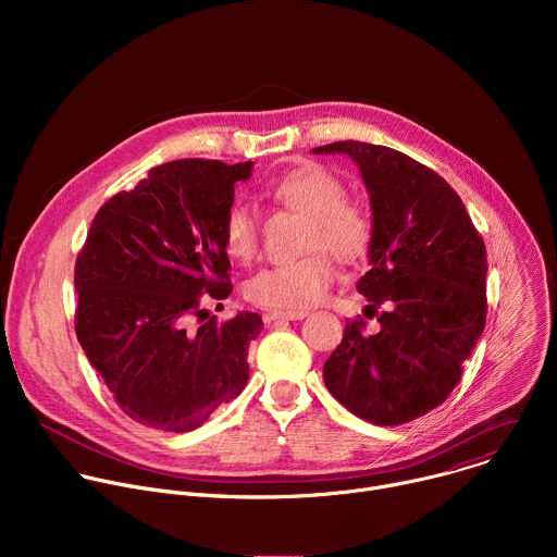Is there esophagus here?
<instances>
[{
    "label": "esophagus",
    "mask_w": 557,
    "mask_h": 557,
    "mask_svg": "<svg viewBox=\"0 0 557 557\" xmlns=\"http://www.w3.org/2000/svg\"><path fill=\"white\" fill-rule=\"evenodd\" d=\"M308 314V310H299V312H290V310H271L269 312V320H286V322H297V320H304V317Z\"/></svg>",
    "instance_id": "34e87169"
}]
</instances>
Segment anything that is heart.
Segmentation results:
<instances>
[{
  "label": "heart",
  "mask_w": 557,
  "mask_h": 557,
  "mask_svg": "<svg viewBox=\"0 0 557 557\" xmlns=\"http://www.w3.org/2000/svg\"><path fill=\"white\" fill-rule=\"evenodd\" d=\"M346 183L322 165H301L280 176L269 194L282 207L304 213L299 249L304 256L262 269L247 282V297L271 310H308L320 304L337 275L332 251L342 262L361 260L372 245L370 211L346 198ZM224 247L237 262L260 253V215L247 202H233L222 224Z\"/></svg>",
  "instance_id": "b5f03b06"
}]
</instances>
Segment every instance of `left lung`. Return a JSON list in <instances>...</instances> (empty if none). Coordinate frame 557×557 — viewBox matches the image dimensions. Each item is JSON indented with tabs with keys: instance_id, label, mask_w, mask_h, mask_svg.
Segmentation results:
<instances>
[{
	"instance_id": "8db88e82",
	"label": "left lung",
	"mask_w": 557,
	"mask_h": 557,
	"mask_svg": "<svg viewBox=\"0 0 557 557\" xmlns=\"http://www.w3.org/2000/svg\"><path fill=\"white\" fill-rule=\"evenodd\" d=\"M312 151L352 156L372 205L370 271L357 290L379 331L346 324L324 363L335 399L374 425H404L441 406L487 317V251L460 196L434 170L392 147L337 140Z\"/></svg>"
}]
</instances>
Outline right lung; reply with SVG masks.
Masks as SVG:
<instances>
[{
	"label": "right lung",
	"mask_w": 557,
	"mask_h": 557,
	"mask_svg": "<svg viewBox=\"0 0 557 557\" xmlns=\"http://www.w3.org/2000/svg\"><path fill=\"white\" fill-rule=\"evenodd\" d=\"M249 176L251 163L183 158L149 170L92 220L74 264V331L136 423L189 432L247 385L260 314L218 322L202 304L231 295L222 224L233 185Z\"/></svg>",
	"instance_id": "add662e5"
}]
</instances>
